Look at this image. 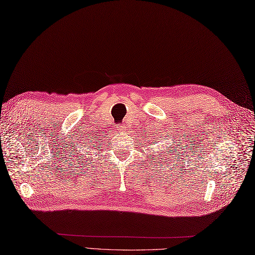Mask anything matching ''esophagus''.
Listing matches in <instances>:
<instances>
[{
    "mask_svg": "<svg viewBox=\"0 0 255 255\" xmlns=\"http://www.w3.org/2000/svg\"><path fill=\"white\" fill-rule=\"evenodd\" d=\"M127 128H126V126H124V124H122V126H119L118 127V131H120V132H123L124 129H126Z\"/></svg>",
    "mask_w": 255,
    "mask_h": 255,
    "instance_id": "1",
    "label": "esophagus"
}]
</instances>
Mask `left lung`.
<instances>
[{"mask_svg":"<svg viewBox=\"0 0 255 255\" xmlns=\"http://www.w3.org/2000/svg\"><path fill=\"white\" fill-rule=\"evenodd\" d=\"M170 148H171V149H173V148H172V146H171ZM173 150H174V151H175V150H176V149H173ZM164 152H165V153H161V154H162V157H163V156H164V154H165V158H166V156H170V153H173V152H169V150H165ZM163 163H164V161H163Z\"/></svg>","mask_w":255,"mask_h":255,"instance_id":"left-lung-1","label":"left lung"}]
</instances>
